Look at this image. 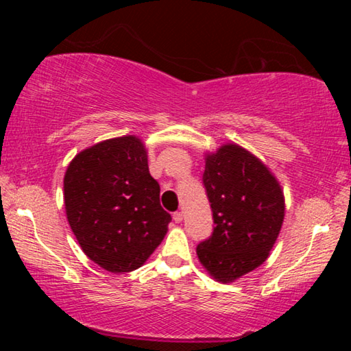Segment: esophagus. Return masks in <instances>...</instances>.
<instances>
[{"label":"esophagus","mask_w":351,"mask_h":351,"mask_svg":"<svg viewBox=\"0 0 351 351\" xmlns=\"http://www.w3.org/2000/svg\"><path fill=\"white\" fill-rule=\"evenodd\" d=\"M173 221L175 223H181L182 221V212H175L173 213Z\"/></svg>","instance_id":"esophagus-1"}]
</instances>
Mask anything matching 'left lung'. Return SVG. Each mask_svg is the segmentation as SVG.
<instances>
[{"instance_id":"8db88e82","label":"left lung","mask_w":351,"mask_h":351,"mask_svg":"<svg viewBox=\"0 0 351 351\" xmlns=\"http://www.w3.org/2000/svg\"><path fill=\"white\" fill-rule=\"evenodd\" d=\"M203 184L215 228L198 245V258L213 278L234 282L268 258L282 229L283 192L268 167L237 144L207 154Z\"/></svg>"}]
</instances>
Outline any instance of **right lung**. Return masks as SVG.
<instances>
[{
	"instance_id": "right-lung-1",
	"label": "right lung",
	"mask_w": 351,
	"mask_h": 351,
	"mask_svg": "<svg viewBox=\"0 0 351 351\" xmlns=\"http://www.w3.org/2000/svg\"><path fill=\"white\" fill-rule=\"evenodd\" d=\"M71 229L88 257L110 272L141 268L171 221L159 203V184L148 171L136 136L108 139L80 152L63 180Z\"/></svg>"
}]
</instances>
